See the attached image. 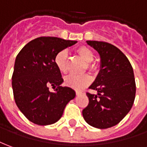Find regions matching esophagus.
Returning a JSON list of instances; mask_svg holds the SVG:
<instances>
[{
    "label": "esophagus",
    "mask_w": 147,
    "mask_h": 147,
    "mask_svg": "<svg viewBox=\"0 0 147 147\" xmlns=\"http://www.w3.org/2000/svg\"><path fill=\"white\" fill-rule=\"evenodd\" d=\"M82 94V92H81V91L76 90V94L77 95H79V94Z\"/></svg>",
    "instance_id": "esophagus-1"
}]
</instances>
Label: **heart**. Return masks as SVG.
Wrapping results in <instances>:
<instances>
[{
    "label": "heart",
    "instance_id": "heart-1",
    "mask_svg": "<svg viewBox=\"0 0 147 147\" xmlns=\"http://www.w3.org/2000/svg\"><path fill=\"white\" fill-rule=\"evenodd\" d=\"M75 52L85 61H86L87 68L90 71H95L97 69V65L93 61L94 58V53L90 49L86 46H80L76 49ZM54 63L56 67L61 74H66L68 70V53L66 50H61L57 53L54 58ZM90 78L87 74L83 75H69L65 78V84L69 87L74 90H82L90 83Z\"/></svg>",
    "mask_w": 147,
    "mask_h": 147
}]
</instances>
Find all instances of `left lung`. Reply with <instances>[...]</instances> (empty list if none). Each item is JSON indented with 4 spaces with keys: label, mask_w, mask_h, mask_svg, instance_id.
Here are the masks:
<instances>
[{
    "label": "left lung",
    "mask_w": 147,
    "mask_h": 147,
    "mask_svg": "<svg viewBox=\"0 0 147 147\" xmlns=\"http://www.w3.org/2000/svg\"><path fill=\"white\" fill-rule=\"evenodd\" d=\"M86 43L97 50L101 58L100 71L86 93L88 106L82 110L85 121L98 129L117 125L132 108L136 93L133 68L123 53L113 45L98 41Z\"/></svg>",
    "instance_id": "1"
}]
</instances>
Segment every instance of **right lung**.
<instances>
[{
    "label": "right lung",
    "mask_w": 147,
    "mask_h": 147,
    "mask_svg": "<svg viewBox=\"0 0 147 147\" xmlns=\"http://www.w3.org/2000/svg\"><path fill=\"white\" fill-rule=\"evenodd\" d=\"M78 41L54 37H37L29 41L15 60L12 87L15 102L30 122L51 125L62 116L68 102L75 98L72 88L61 86V74L56 67L57 53ZM53 86V92L48 88Z\"/></svg>",
    "instance_id": "1"
}]
</instances>
